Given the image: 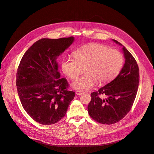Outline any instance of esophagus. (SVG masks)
<instances>
[{"mask_svg": "<svg viewBox=\"0 0 154 154\" xmlns=\"http://www.w3.org/2000/svg\"><path fill=\"white\" fill-rule=\"evenodd\" d=\"M76 94L77 95V96H80V95H82L83 93H82V92H81V91H76Z\"/></svg>", "mask_w": 154, "mask_h": 154, "instance_id": "esophagus-1", "label": "esophagus"}]
</instances>
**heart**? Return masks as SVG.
<instances>
[{
	"instance_id": "obj_1",
	"label": "heart",
	"mask_w": 154,
	"mask_h": 154,
	"mask_svg": "<svg viewBox=\"0 0 154 154\" xmlns=\"http://www.w3.org/2000/svg\"><path fill=\"white\" fill-rule=\"evenodd\" d=\"M74 58L64 57L61 62L63 72L71 80L76 78L81 72V67L86 66L85 75L72 82L75 90L87 91L97 83L103 85L112 80L122 70L124 64L122 53L107 46L91 43L79 48L73 53Z\"/></svg>"
}]
</instances>
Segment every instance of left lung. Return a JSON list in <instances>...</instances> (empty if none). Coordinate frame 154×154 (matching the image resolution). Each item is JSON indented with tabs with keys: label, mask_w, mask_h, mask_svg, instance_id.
I'll return each mask as SVG.
<instances>
[{
	"label": "left lung",
	"mask_w": 154,
	"mask_h": 154,
	"mask_svg": "<svg viewBox=\"0 0 154 154\" xmlns=\"http://www.w3.org/2000/svg\"><path fill=\"white\" fill-rule=\"evenodd\" d=\"M112 41L122 46L125 64L114 80L91 93V101L87 107L91 117L105 125L117 123L128 114L136 98L139 82L136 60L125 46L117 40Z\"/></svg>",
	"instance_id": "left-lung-1"
}]
</instances>
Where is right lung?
Returning a JSON list of instances; mask_svg holds the SVG:
<instances>
[{"label": "right lung", "instance_id": "right-lung-1", "mask_svg": "<svg viewBox=\"0 0 154 154\" xmlns=\"http://www.w3.org/2000/svg\"><path fill=\"white\" fill-rule=\"evenodd\" d=\"M74 37L42 38L27 50L18 66L16 85L25 111L35 122L53 125L66 115L75 93L58 71L57 58Z\"/></svg>", "mask_w": 154, "mask_h": 154}]
</instances>
